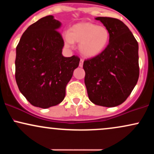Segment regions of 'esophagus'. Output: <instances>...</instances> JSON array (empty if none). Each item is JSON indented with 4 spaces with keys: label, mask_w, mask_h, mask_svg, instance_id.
<instances>
[{
    "label": "esophagus",
    "mask_w": 154,
    "mask_h": 154,
    "mask_svg": "<svg viewBox=\"0 0 154 154\" xmlns=\"http://www.w3.org/2000/svg\"><path fill=\"white\" fill-rule=\"evenodd\" d=\"M83 62H84V60L82 59H80V61H79V66L80 67H82L83 66Z\"/></svg>",
    "instance_id": "34e87169"
}]
</instances>
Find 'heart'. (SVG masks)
I'll return each mask as SVG.
<instances>
[{
  "mask_svg": "<svg viewBox=\"0 0 154 154\" xmlns=\"http://www.w3.org/2000/svg\"><path fill=\"white\" fill-rule=\"evenodd\" d=\"M67 47H73L74 43L79 44V50L87 57H94L102 53L110 40V32L104 26L91 22L75 24L63 36Z\"/></svg>",
  "mask_w": 154,
  "mask_h": 154,
  "instance_id": "heart-1",
  "label": "heart"
}]
</instances>
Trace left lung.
I'll list each match as a JSON object with an SVG mask.
<instances>
[{
    "instance_id": "left-lung-1",
    "label": "left lung",
    "mask_w": 154,
    "mask_h": 154,
    "mask_svg": "<svg viewBox=\"0 0 154 154\" xmlns=\"http://www.w3.org/2000/svg\"><path fill=\"white\" fill-rule=\"evenodd\" d=\"M110 32L103 52L85 60V84L89 99L95 105L119 106L126 100L139 77L138 43L119 19L97 17Z\"/></svg>"
}]
</instances>
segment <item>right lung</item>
Wrapping results in <instances>:
<instances>
[{
    "label": "right lung",
    "instance_id": "1",
    "mask_svg": "<svg viewBox=\"0 0 154 154\" xmlns=\"http://www.w3.org/2000/svg\"><path fill=\"white\" fill-rule=\"evenodd\" d=\"M59 21L51 15L39 19L23 33L17 46L15 78L32 105L47 109L61 103L66 86L79 66L77 56L64 57Z\"/></svg>",
    "mask_w": 154,
    "mask_h": 154
}]
</instances>
